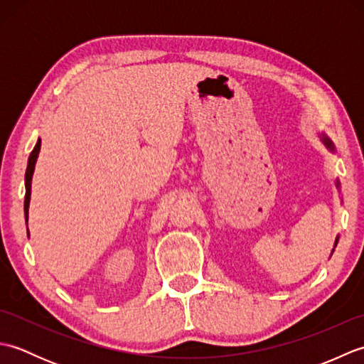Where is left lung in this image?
Segmentation results:
<instances>
[{
	"instance_id": "1",
	"label": "left lung",
	"mask_w": 364,
	"mask_h": 364,
	"mask_svg": "<svg viewBox=\"0 0 364 364\" xmlns=\"http://www.w3.org/2000/svg\"><path fill=\"white\" fill-rule=\"evenodd\" d=\"M322 141H323V144H326L330 150H333V144H331V141L330 139L327 137V136H322ZM338 244V237H336V242H335V245Z\"/></svg>"
}]
</instances>
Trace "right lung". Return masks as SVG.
Instances as JSON below:
<instances>
[{"label":"right lung","mask_w":364,"mask_h":364,"mask_svg":"<svg viewBox=\"0 0 364 364\" xmlns=\"http://www.w3.org/2000/svg\"><path fill=\"white\" fill-rule=\"evenodd\" d=\"M38 151H41V139H38L34 150L31 151L29 159H28V167H26V173H25V186H26V194H25V219L28 222V208H29V198H31V180H33V173H34V167H36V161L38 156Z\"/></svg>","instance_id":"1"}]
</instances>
